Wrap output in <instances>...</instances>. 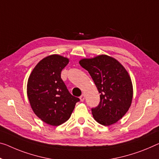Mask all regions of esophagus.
<instances>
[{
    "mask_svg": "<svg viewBox=\"0 0 159 159\" xmlns=\"http://www.w3.org/2000/svg\"><path fill=\"white\" fill-rule=\"evenodd\" d=\"M80 101L81 102H83L84 100V94H82L81 96L80 97Z\"/></svg>",
    "mask_w": 159,
    "mask_h": 159,
    "instance_id": "1",
    "label": "esophagus"
}]
</instances>
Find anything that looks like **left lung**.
I'll use <instances>...</instances> for the list:
<instances>
[{
    "instance_id": "left-lung-1",
    "label": "left lung",
    "mask_w": 159,
    "mask_h": 159,
    "mask_svg": "<svg viewBox=\"0 0 159 159\" xmlns=\"http://www.w3.org/2000/svg\"><path fill=\"white\" fill-rule=\"evenodd\" d=\"M100 93L98 106L92 109L99 124L109 126L121 119L131 104L133 86L128 72L119 61L106 55L81 60Z\"/></svg>"
}]
</instances>
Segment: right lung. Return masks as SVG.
<instances>
[{
	"mask_svg": "<svg viewBox=\"0 0 159 159\" xmlns=\"http://www.w3.org/2000/svg\"><path fill=\"white\" fill-rule=\"evenodd\" d=\"M69 59L59 55L43 58L28 80L27 94L31 108L46 124L59 126L70 119L80 99L70 93L61 79Z\"/></svg>",
	"mask_w": 159,
	"mask_h": 159,
	"instance_id": "right-lung-1",
	"label": "right lung"
}]
</instances>
